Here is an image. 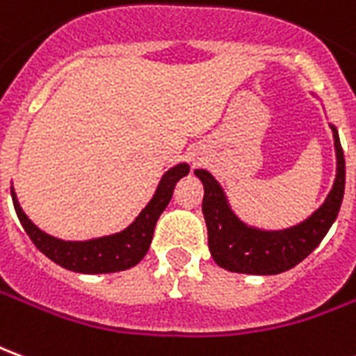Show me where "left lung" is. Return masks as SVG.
Masks as SVG:
<instances>
[{
	"label": "left lung",
	"mask_w": 356,
	"mask_h": 356,
	"mask_svg": "<svg viewBox=\"0 0 356 356\" xmlns=\"http://www.w3.org/2000/svg\"><path fill=\"white\" fill-rule=\"evenodd\" d=\"M332 127L335 146V179L322 206L297 225L285 229H260L233 212L225 191L210 171L195 170L204 185L202 213L208 227V247L216 264L237 273L275 275L302 262L322 243L334 225L345 193V158L337 127Z\"/></svg>",
	"instance_id": "left-lung-1"
}]
</instances>
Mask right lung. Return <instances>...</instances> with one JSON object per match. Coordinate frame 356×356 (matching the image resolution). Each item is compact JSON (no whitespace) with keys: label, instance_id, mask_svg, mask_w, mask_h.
<instances>
[{"label":"right lung","instance_id":"add662e5","mask_svg":"<svg viewBox=\"0 0 356 356\" xmlns=\"http://www.w3.org/2000/svg\"><path fill=\"white\" fill-rule=\"evenodd\" d=\"M188 171L191 168L185 161L173 165L161 175L150 202L144 206L131 225H127L125 229L118 233L86 238V241H65V238L48 235L46 231L40 229L38 225H34L29 220V216L22 212L13 186H11V198H13L15 212L19 216V221L26 231V235L31 237L40 252L48 256L51 262L79 273L123 272L138 264L146 256L152 243L154 227L158 223V218L168 208L177 181L188 175Z\"/></svg>","mask_w":356,"mask_h":356}]
</instances>
